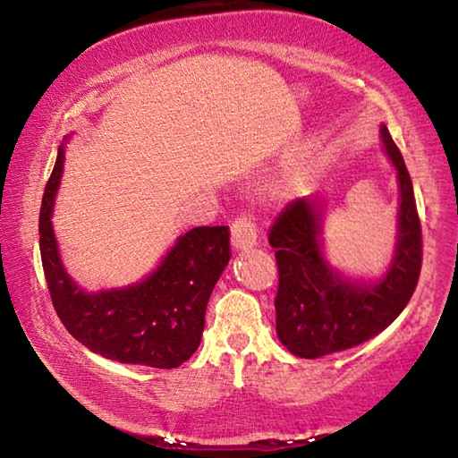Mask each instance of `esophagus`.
I'll return each mask as SVG.
<instances>
[{
    "label": "esophagus",
    "instance_id": "obj_1",
    "mask_svg": "<svg viewBox=\"0 0 458 458\" xmlns=\"http://www.w3.org/2000/svg\"><path fill=\"white\" fill-rule=\"evenodd\" d=\"M230 242L234 250H250L257 246V228L250 222V218H238L230 228Z\"/></svg>",
    "mask_w": 458,
    "mask_h": 458
}]
</instances>
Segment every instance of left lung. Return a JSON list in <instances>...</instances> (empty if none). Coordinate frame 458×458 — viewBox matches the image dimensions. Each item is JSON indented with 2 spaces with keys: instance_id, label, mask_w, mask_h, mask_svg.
I'll return each instance as SVG.
<instances>
[{
  "instance_id": "1",
  "label": "left lung",
  "mask_w": 458,
  "mask_h": 458,
  "mask_svg": "<svg viewBox=\"0 0 458 458\" xmlns=\"http://www.w3.org/2000/svg\"><path fill=\"white\" fill-rule=\"evenodd\" d=\"M379 141L396 169L398 214L392 259L379 276L350 275L333 267L323 228L327 199L307 196L278 216L268 242L276 248V335L297 358L350 350L376 337L404 311L422 267V234L412 182L387 127Z\"/></svg>"
}]
</instances>
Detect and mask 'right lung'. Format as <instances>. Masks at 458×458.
Instances as JSON below:
<instances>
[{
	"mask_svg": "<svg viewBox=\"0 0 458 458\" xmlns=\"http://www.w3.org/2000/svg\"><path fill=\"white\" fill-rule=\"evenodd\" d=\"M71 137L58 147L40 210V254L54 309L68 333L92 353L135 366L180 368L201 341L208 301L230 260V232L226 226L188 230L141 281L82 289L62 262L52 226Z\"/></svg>",
	"mask_w": 458,
	"mask_h": 458,
	"instance_id": "add662e5",
	"label": "right lung"
}]
</instances>
